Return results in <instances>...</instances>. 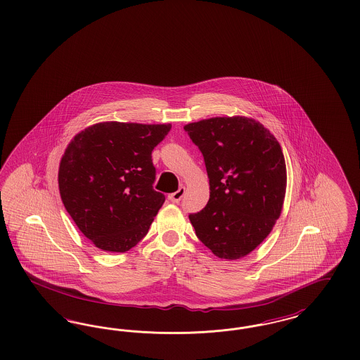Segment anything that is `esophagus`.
<instances>
[{
  "label": "esophagus",
  "mask_w": 360,
  "mask_h": 360,
  "mask_svg": "<svg viewBox=\"0 0 360 360\" xmlns=\"http://www.w3.org/2000/svg\"><path fill=\"white\" fill-rule=\"evenodd\" d=\"M185 193H186V187L181 186L178 190H176V191H175V193L169 195V200L173 202V203H178V202L181 201V200L184 198Z\"/></svg>",
  "instance_id": "34e87169"
}]
</instances>
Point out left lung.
<instances>
[{
    "label": "left lung",
    "instance_id": "left-lung-1",
    "mask_svg": "<svg viewBox=\"0 0 360 360\" xmlns=\"http://www.w3.org/2000/svg\"><path fill=\"white\" fill-rule=\"evenodd\" d=\"M209 176L210 198L190 214L202 244L217 257L238 259L255 250L274 229L287 190L281 146L259 122L224 116L188 123Z\"/></svg>",
    "mask_w": 360,
    "mask_h": 360
}]
</instances>
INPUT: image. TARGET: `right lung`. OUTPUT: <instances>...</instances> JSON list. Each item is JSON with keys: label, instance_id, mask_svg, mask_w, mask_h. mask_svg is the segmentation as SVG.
Here are the masks:
<instances>
[{"label": "right lung", "instance_id": "right-lung-1", "mask_svg": "<svg viewBox=\"0 0 360 360\" xmlns=\"http://www.w3.org/2000/svg\"><path fill=\"white\" fill-rule=\"evenodd\" d=\"M172 124L103 122L80 131L60 160L61 201L96 248L124 253L138 244L165 195L153 188L151 153Z\"/></svg>", "mask_w": 360, "mask_h": 360}]
</instances>
